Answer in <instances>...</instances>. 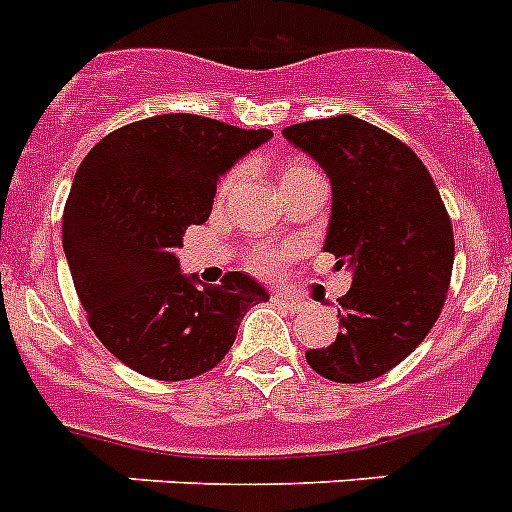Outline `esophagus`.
<instances>
[{
    "label": "esophagus",
    "instance_id": "esophagus-1",
    "mask_svg": "<svg viewBox=\"0 0 512 512\" xmlns=\"http://www.w3.org/2000/svg\"><path fill=\"white\" fill-rule=\"evenodd\" d=\"M270 301H273V306H278V309L288 311V314H296V311L301 309L299 299H293V296H288V293H281V291H275L273 296H270Z\"/></svg>",
    "mask_w": 512,
    "mask_h": 512
}]
</instances>
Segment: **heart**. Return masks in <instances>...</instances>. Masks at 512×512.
I'll return each mask as SVG.
<instances>
[{
	"label": "heart",
	"mask_w": 512,
	"mask_h": 512,
	"mask_svg": "<svg viewBox=\"0 0 512 512\" xmlns=\"http://www.w3.org/2000/svg\"><path fill=\"white\" fill-rule=\"evenodd\" d=\"M301 172H309V167H304V164H293V167H288V170L283 172V177L301 175ZM234 180H237V175H226L224 180H221L219 193L224 195L226 190L234 185ZM291 255H293V247H260V250L252 252L250 262H252V268L260 270V273H275V270L283 268V265L291 260Z\"/></svg>",
	"instance_id": "heart-1"
}]
</instances>
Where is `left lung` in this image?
I'll return each instance as SVG.
<instances>
[{"label": "left lung", "instance_id": "obj_1", "mask_svg": "<svg viewBox=\"0 0 512 512\" xmlns=\"http://www.w3.org/2000/svg\"><path fill=\"white\" fill-rule=\"evenodd\" d=\"M332 182L324 250L353 270L330 348L309 350L319 376L337 384L379 379L433 330L453 270L448 211L415 151L371 123L337 115L283 128Z\"/></svg>", "mask_w": 512, "mask_h": 512}]
</instances>
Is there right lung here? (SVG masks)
Wrapping results in <instances>:
<instances>
[{
	"instance_id": "obj_1",
	"label": "right lung",
	"mask_w": 512,
	"mask_h": 512,
	"mask_svg": "<svg viewBox=\"0 0 512 512\" xmlns=\"http://www.w3.org/2000/svg\"><path fill=\"white\" fill-rule=\"evenodd\" d=\"M190 113L154 115L97 141L64 208L71 281L97 340L133 371L185 381L234 345L247 309L268 301L250 275L198 288L175 257L188 226L208 219L216 182L270 139Z\"/></svg>"
}]
</instances>
